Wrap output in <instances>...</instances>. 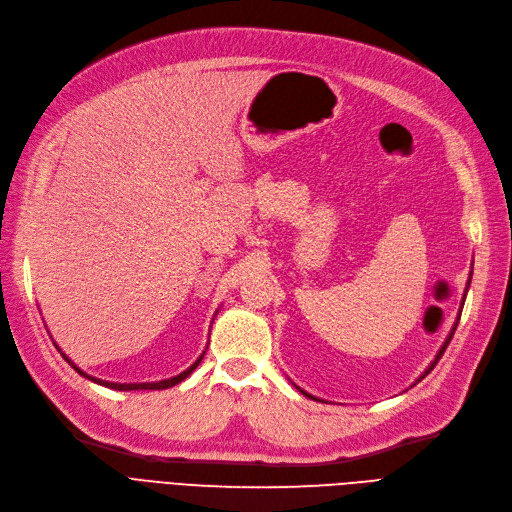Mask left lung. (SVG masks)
<instances>
[{
    "mask_svg": "<svg viewBox=\"0 0 512 512\" xmlns=\"http://www.w3.org/2000/svg\"><path fill=\"white\" fill-rule=\"evenodd\" d=\"M455 327H457V325H455ZM455 327H453V332H451V336H449V338H447V342H444V344H442V349H440V351H438V355H436V359H434V361H432V366H430V368H427V370H425V374H423V376H421V378H419V381H423V378H425V376H427V374H430V372H432V370H434V366H436V364H438V359H440V357H442V353H444V351H447V346H449V342H451V338H453V334H455ZM300 391H302V389H300ZM302 393H304V395H308V393H306V391H302ZM308 398H310V400H317V398H312V395H308Z\"/></svg>",
    "mask_w": 512,
    "mask_h": 512,
    "instance_id": "left-lung-1",
    "label": "left lung"
}]
</instances>
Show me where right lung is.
Here are the masks:
<instances>
[{
    "label": "right lung",
    "instance_id": "add662e5",
    "mask_svg": "<svg viewBox=\"0 0 512 512\" xmlns=\"http://www.w3.org/2000/svg\"><path fill=\"white\" fill-rule=\"evenodd\" d=\"M63 355V353H61ZM65 357V355H63ZM204 359V355L200 357V359H197L195 361V364L191 366V368H187L185 372H180L178 376H174V378H168V381H159V383H123V385H119V383H108V381H100V378H91L89 374H85V372H82V370H78L74 364H72V361L68 359V357H65V361H68V364H72L74 366V370L76 372H80L82 376H85V378H89V381H93V383H100V385H104V387H110V389H119V391H136V389H168V387H174V385H178L180 381H185V378L197 368V364H200V361Z\"/></svg>",
    "mask_w": 512,
    "mask_h": 512
}]
</instances>
